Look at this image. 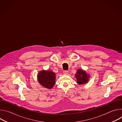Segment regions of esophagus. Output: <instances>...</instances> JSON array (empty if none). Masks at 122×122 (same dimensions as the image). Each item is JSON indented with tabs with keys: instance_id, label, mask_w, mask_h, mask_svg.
Wrapping results in <instances>:
<instances>
[{
	"instance_id": "1",
	"label": "esophagus",
	"mask_w": 122,
	"mask_h": 122,
	"mask_svg": "<svg viewBox=\"0 0 122 122\" xmlns=\"http://www.w3.org/2000/svg\"><path fill=\"white\" fill-rule=\"evenodd\" d=\"M63 73L64 74H67L68 73V71H63Z\"/></svg>"
}]
</instances>
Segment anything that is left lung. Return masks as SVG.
Returning a JSON list of instances; mask_svg holds the SVG:
<instances>
[{
	"label": "left lung",
	"mask_w": 122,
	"mask_h": 122,
	"mask_svg": "<svg viewBox=\"0 0 122 122\" xmlns=\"http://www.w3.org/2000/svg\"><path fill=\"white\" fill-rule=\"evenodd\" d=\"M75 75L77 79V83L79 85L87 83L88 81L90 78V76L86 73V71L81 69H78Z\"/></svg>",
	"instance_id": "left-lung-1"
}]
</instances>
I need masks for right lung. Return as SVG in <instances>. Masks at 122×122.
I'll return each instance as SVG.
<instances>
[{
  "mask_svg": "<svg viewBox=\"0 0 122 122\" xmlns=\"http://www.w3.org/2000/svg\"><path fill=\"white\" fill-rule=\"evenodd\" d=\"M37 77L40 84L48 89H51L56 83V74L51 71H41Z\"/></svg>",
  "mask_w": 122,
  "mask_h": 122,
  "instance_id": "right-lung-1",
  "label": "right lung"
}]
</instances>
